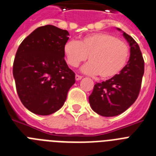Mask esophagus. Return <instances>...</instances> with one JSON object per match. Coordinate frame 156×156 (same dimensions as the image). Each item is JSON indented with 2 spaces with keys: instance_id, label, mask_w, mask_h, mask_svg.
Wrapping results in <instances>:
<instances>
[{
  "instance_id": "34e87169",
  "label": "esophagus",
  "mask_w": 156,
  "mask_h": 156,
  "mask_svg": "<svg viewBox=\"0 0 156 156\" xmlns=\"http://www.w3.org/2000/svg\"><path fill=\"white\" fill-rule=\"evenodd\" d=\"M82 77H83L82 76L76 74V80H80L82 79Z\"/></svg>"
}]
</instances>
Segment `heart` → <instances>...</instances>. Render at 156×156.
I'll return each mask as SVG.
<instances>
[{
  "label": "heart",
  "mask_w": 156,
  "mask_h": 156,
  "mask_svg": "<svg viewBox=\"0 0 156 156\" xmlns=\"http://www.w3.org/2000/svg\"><path fill=\"white\" fill-rule=\"evenodd\" d=\"M67 63L77 67L85 62V73L110 79L122 72L129 58L130 50L126 42L108 33H94L83 37L80 42L69 40L64 45Z\"/></svg>",
  "instance_id": "obj_1"
}]
</instances>
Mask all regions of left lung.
<instances>
[{
    "label": "left lung",
    "mask_w": 156,
    "mask_h": 156,
    "mask_svg": "<svg viewBox=\"0 0 156 156\" xmlns=\"http://www.w3.org/2000/svg\"><path fill=\"white\" fill-rule=\"evenodd\" d=\"M123 35L129 42L130 58L122 72L102 83H96L89 96L94 112L103 117H114L126 111L136 100L141 88L144 61L138 44L130 35Z\"/></svg>",
    "instance_id": "obj_1"
}]
</instances>
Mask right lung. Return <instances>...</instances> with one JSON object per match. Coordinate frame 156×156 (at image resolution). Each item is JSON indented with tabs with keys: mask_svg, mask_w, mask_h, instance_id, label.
Here are the masks:
<instances>
[{
	"mask_svg": "<svg viewBox=\"0 0 156 156\" xmlns=\"http://www.w3.org/2000/svg\"><path fill=\"white\" fill-rule=\"evenodd\" d=\"M68 30L53 25L39 27L24 38L13 62V76L23 105L34 114L49 115L65 103L75 73L65 62Z\"/></svg>",
	"mask_w": 156,
	"mask_h": 156,
	"instance_id": "right-lung-1",
	"label": "right lung"
}]
</instances>
